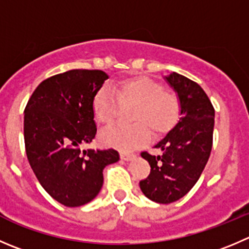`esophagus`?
Returning <instances> with one entry per match:
<instances>
[{
  "label": "esophagus",
  "mask_w": 249,
  "mask_h": 249,
  "mask_svg": "<svg viewBox=\"0 0 249 249\" xmlns=\"http://www.w3.org/2000/svg\"><path fill=\"white\" fill-rule=\"evenodd\" d=\"M120 158L123 159V160H131V159L135 158V154L132 153H127V152H122L120 153Z\"/></svg>",
  "instance_id": "34e87169"
}]
</instances>
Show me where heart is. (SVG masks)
Returning <instances> with one entry per match:
<instances>
[{
	"instance_id": "b5f03b06",
	"label": "heart",
	"mask_w": 249,
	"mask_h": 249,
	"mask_svg": "<svg viewBox=\"0 0 249 249\" xmlns=\"http://www.w3.org/2000/svg\"><path fill=\"white\" fill-rule=\"evenodd\" d=\"M117 97L120 103H132L131 125H114L101 132L100 141L105 146L120 149L141 147L148 141L149 131L161 136L176 124L180 103L175 93L161 89L157 81L147 76H132L118 81L112 89L105 86L92 100V113L96 122L109 125L117 113Z\"/></svg>"
}]
</instances>
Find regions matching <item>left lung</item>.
Segmentation results:
<instances>
[{"mask_svg": "<svg viewBox=\"0 0 249 249\" xmlns=\"http://www.w3.org/2000/svg\"><path fill=\"white\" fill-rule=\"evenodd\" d=\"M180 103L178 124L156 144L161 156L142 152L151 173L140 181L144 196L168 204L185 196L198 181L213 146L215 112L203 89L178 73L164 76Z\"/></svg>", "mask_w": 249, "mask_h": 249, "instance_id": "1", "label": "left lung"}]
</instances>
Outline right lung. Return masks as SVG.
Masks as SVG:
<instances>
[{
    "mask_svg": "<svg viewBox=\"0 0 249 249\" xmlns=\"http://www.w3.org/2000/svg\"><path fill=\"white\" fill-rule=\"evenodd\" d=\"M108 75L73 69L43 80L24 110L28 160L48 195L66 207L92 201L103 185V169L119 160L115 149H81L95 139L92 100Z\"/></svg>",
    "mask_w": 249,
    "mask_h": 249,
    "instance_id": "right-lung-1",
    "label": "right lung"
}]
</instances>
